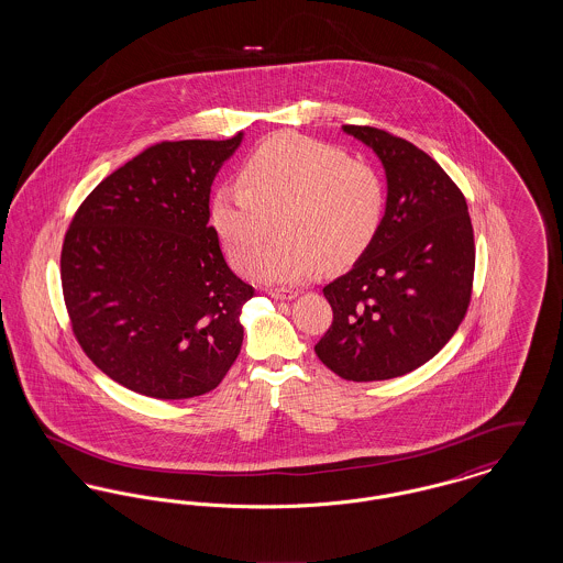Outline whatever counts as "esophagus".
<instances>
[{
	"instance_id": "esophagus-1",
	"label": "esophagus",
	"mask_w": 563,
	"mask_h": 563,
	"mask_svg": "<svg viewBox=\"0 0 563 563\" xmlns=\"http://www.w3.org/2000/svg\"><path fill=\"white\" fill-rule=\"evenodd\" d=\"M268 295L274 299H280V301H289L297 297V291L295 289H268Z\"/></svg>"
}]
</instances>
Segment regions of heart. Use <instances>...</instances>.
<instances>
[{
	"label": "heart",
	"instance_id": "1",
	"mask_svg": "<svg viewBox=\"0 0 563 563\" xmlns=\"http://www.w3.org/2000/svg\"><path fill=\"white\" fill-rule=\"evenodd\" d=\"M242 184L211 196V221L232 264L264 283H299L349 266L374 242L386 189L372 164L301 134H276L242 164ZM279 214L284 234L263 252ZM263 253L260 254L258 251Z\"/></svg>",
	"mask_w": 563,
	"mask_h": 563
}]
</instances>
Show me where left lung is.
<instances>
[{
	"label": "left lung",
	"instance_id": "left-lung-1",
	"mask_svg": "<svg viewBox=\"0 0 563 563\" xmlns=\"http://www.w3.org/2000/svg\"><path fill=\"white\" fill-rule=\"evenodd\" d=\"M342 129L374 150L388 196L374 242L322 289L333 322L314 352L344 379H390L430 361L464 319L473 225L462 191L420 147L374 126Z\"/></svg>",
	"mask_w": 563,
	"mask_h": 563
}]
</instances>
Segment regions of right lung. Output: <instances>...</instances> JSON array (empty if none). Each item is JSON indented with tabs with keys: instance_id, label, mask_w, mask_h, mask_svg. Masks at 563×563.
Returning <instances> with one entry per match:
<instances>
[{
	"instance_id": "right-lung-1",
	"label": "right lung",
	"mask_w": 563,
	"mask_h": 563,
	"mask_svg": "<svg viewBox=\"0 0 563 563\" xmlns=\"http://www.w3.org/2000/svg\"><path fill=\"white\" fill-rule=\"evenodd\" d=\"M242 143L164 141L81 202L60 253L74 333L88 358L139 395L177 401L219 386L242 346L253 287L223 260L209 198Z\"/></svg>"
}]
</instances>
